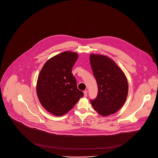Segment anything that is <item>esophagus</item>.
<instances>
[{
  "mask_svg": "<svg viewBox=\"0 0 158 158\" xmlns=\"http://www.w3.org/2000/svg\"><path fill=\"white\" fill-rule=\"evenodd\" d=\"M83 94H84V97H86L87 96V94H88V90H84Z\"/></svg>",
  "mask_w": 158,
  "mask_h": 158,
  "instance_id": "esophagus-1",
  "label": "esophagus"
}]
</instances>
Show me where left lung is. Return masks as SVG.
Instances as JSON below:
<instances>
[{"label":"left lung","mask_w":158,"mask_h":158,"mask_svg":"<svg viewBox=\"0 0 158 158\" xmlns=\"http://www.w3.org/2000/svg\"><path fill=\"white\" fill-rule=\"evenodd\" d=\"M90 63L98 85V95L90 103L103 116L113 114L124 105L128 94V82L123 72L108 57L92 54Z\"/></svg>","instance_id":"left-lung-1"}]
</instances>
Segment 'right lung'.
Listing matches in <instances>:
<instances>
[{"label": "right lung", "mask_w": 158, "mask_h": 158, "mask_svg": "<svg viewBox=\"0 0 158 158\" xmlns=\"http://www.w3.org/2000/svg\"><path fill=\"white\" fill-rule=\"evenodd\" d=\"M77 58V53H60L45 63L38 75V98L45 110L54 115L66 114L84 95L77 89L72 73Z\"/></svg>", "instance_id": "1"}]
</instances>
